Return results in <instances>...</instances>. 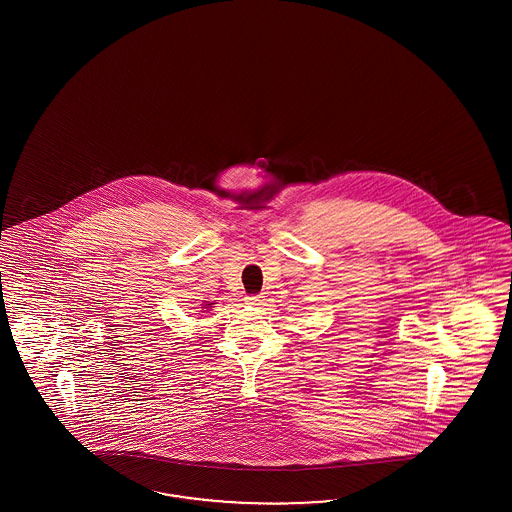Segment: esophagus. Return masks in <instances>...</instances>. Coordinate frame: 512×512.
<instances>
[{"mask_svg": "<svg viewBox=\"0 0 512 512\" xmlns=\"http://www.w3.org/2000/svg\"><path fill=\"white\" fill-rule=\"evenodd\" d=\"M245 302L249 305H260L263 302V296L261 294H247Z\"/></svg>", "mask_w": 512, "mask_h": 512, "instance_id": "obj_1", "label": "esophagus"}]
</instances>
